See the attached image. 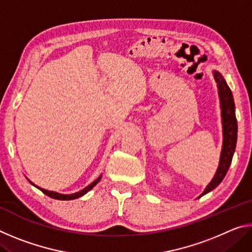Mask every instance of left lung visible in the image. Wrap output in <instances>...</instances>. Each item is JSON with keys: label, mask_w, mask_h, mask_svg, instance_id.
Listing matches in <instances>:
<instances>
[{"label": "left lung", "mask_w": 252, "mask_h": 252, "mask_svg": "<svg viewBox=\"0 0 252 252\" xmlns=\"http://www.w3.org/2000/svg\"><path fill=\"white\" fill-rule=\"evenodd\" d=\"M213 78L218 88V94L220 100V110H221V122H222V149L220 153V160L218 169L213 176L210 183L206 187L200 197L210 192L215 188L218 187L221 181L223 180L228 169L231 164L234 150H236L237 134H238V125L236 119V110H234V101L231 90L228 87L224 78L219 71H213ZM199 197V198H200Z\"/></svg>", "instance_id": "obj_1"}]
</instances>
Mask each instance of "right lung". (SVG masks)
<instances>
[{"label": "right lung", "mask_w": 252, "mask_h": 252, "mask_svg": "<svg viewBox=\"0 0 252 252\" xmlns=\"http://www.w3.org/2000/svg\"><path fill=\"white\" fill-rule=\"evenodd\" d=\"M101 178H102V174L101 176L97 178V179H95L94 181H93L91 185H89L88 187H85L84 189H82V190H80V191H78V192H75V193H71V194H63V193H59V192H54V191H49V190H45V189H43V188H40V187H37L36 185H34V183L31 181V180H29V182L31 183L32 186H34L35 188H37V189H40L42 192H43L44 194H46V195H49L50 198H53V199H58V200H73V199H76V198H80V197H82V195H84L85 193L87 192H89V191H90L91 189H93V187H95L97 183H99V181L101 180Z\"/></svg>", "instance_id": "obj_1"}]
</instances>
